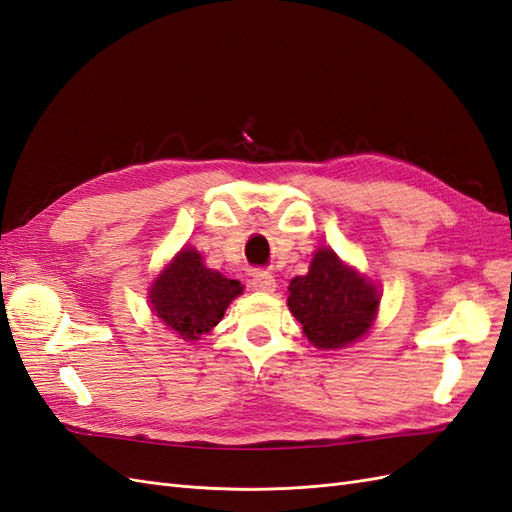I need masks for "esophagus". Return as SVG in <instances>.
<instances>
[{"label": "esophagus", "instance_id": "34e87169", "mask_svg": "<svg viewBox=\"0 0 512 512\" xmlns=\"http://www.w3.org/2000/svg\"><path fill=\"white\" fill-rule=\"evenodd\" d=\"M250 284H252L254 290H260V292H273V290H275L273 275H271L269 271H262V269H258V271L252 273Z\"/></svg>", "mask_w": 512, "mask_h": 512}]
</instances>
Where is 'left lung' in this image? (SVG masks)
Segmentation results:
<instances>
[{
    "instance_id": "obj_1",
    "label": "left lung",
    "mask_w": 512,
    "mask_h": 512,
    "mask_svg": "<svg viewBox=\"0 0 512 512\" xmlns=\"http://www.w3.org/2000/svg\"><path fill=\"white\" fill-rule=\"evenodd\" d=\"M288 307L316 348H342L367 333L380 294L329 247L316 252L309 273L288 286Z\"/></svg>"
}]
</instances>
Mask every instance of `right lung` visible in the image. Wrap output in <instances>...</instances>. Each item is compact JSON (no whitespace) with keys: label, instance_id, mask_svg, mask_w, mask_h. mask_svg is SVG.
<instances>
[{"label":"right lung","instance_id":"1","mask_svg":"<svg viewBox=\"0 0 512 512\" xmlns=\"http://www.w3.org/2000/svg\"><path fill=\"white\" fill-rule=\"evenodd\" d=\"M241 292L237 280L207 269L196 250H181L153 284L149 299L170 331L181 339H198L222 320L228 303Z\"/></svg>","mask_w":512,"mask_h":512}]
</instances>
